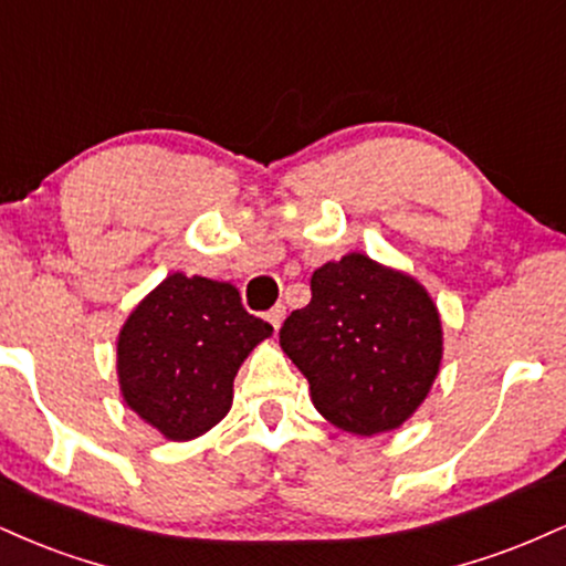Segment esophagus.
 I'll return each instance as SVG.
<instances>
[{"label":"esophagus","instance_id":"esophagus-1","mask_svg":"<svg viewBox=\"0 0 566 566\" xmlns=\"http://www.w3.org/2000/svg\"><path fill=\"white\" fill-rule=\"evenodd\" d=\"M265 319L271 322V327H274V329L282 327V322H284V305H282V303L274 305V308H271L269 314H265Z\"/></svg>","mask_w":566,"mask_h":566}]
</instances>
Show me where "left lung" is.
Masks as SVG:
<instances>
[{"instance_id":"1","label":"left lung","mask_w":566,"mask_h":566,"mask_svg":"<svg viewBox=\"0 0 566 566\" xmlns=\"http://www.w3.org/2000/svg\"><path fill=\"white\" fill-rule=\"evenodd\" d=\"M329 423L356 437L399 428L441 365V322L412 276L350 252L311 276V303L279 329Z\"/></svg>"}]
</instances>
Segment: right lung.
<instances>
[{"mask_svg": "<svg viewBox=\"0 0 566 566\" xmlns=\"http://www.w3.org/2000/svg\"><path fill=\"white\" fill-rule=\"evenodd\" d=\"M271 333L231 284L170 274L119 333L125 401L167 439L199 437L226 418L239 367Z\"/></svg>", "mask_w": 566, "mask_h": 566, "instance_id": "right-lung-1", "label": "right lung"}]
</instances>
